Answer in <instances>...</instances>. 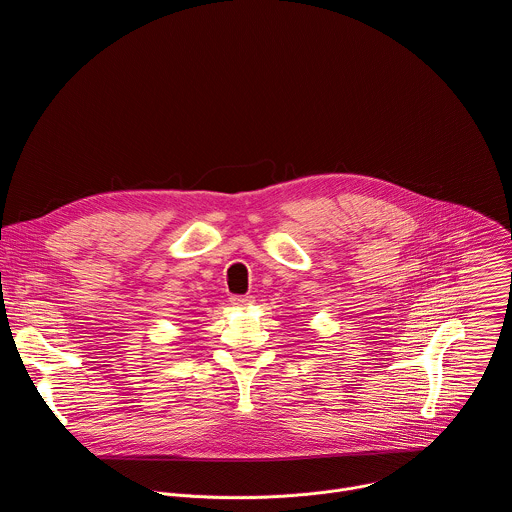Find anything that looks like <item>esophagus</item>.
<instances>
[{
    "label": "esophagus",
    "instance_id": "esophagus-1",
    "mask_svg": "<svg viewBox=\"0 0 512 512\" xmlns=\"http://www.w3.org/2000/svg\"><path fill=\"white\" fill-rule=\"evenodd\" d=\"M231 302H233L235 306L247 308V306H251L255 300H253V296H233V298H231Z\"/></svg>",
    "mask_w": 512,
    "mask_h": 512
}]
</instances>
